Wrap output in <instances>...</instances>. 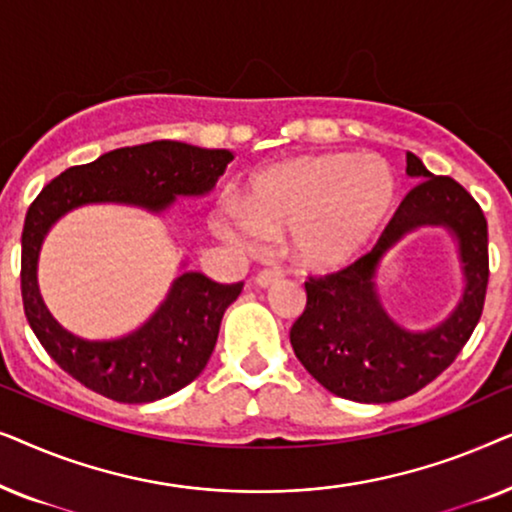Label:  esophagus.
<instances>
[{
	"label": "esophagus",
	"instance_id": "esophagus-1",
	"mask_svg": "<svg viewBox=\"0 0 512 512\" xmlns=\"http://www.w3.org/2000/svg\"><path fill=\"white\" fill-rule=\"evenodd\" d=\"M284 275H282V270H277V268H268V270H261L256 275V284L258 286H270V284H275L277 279H282Z\"/></svg>",
	"mask_w": 512,
	"mask_h": 512
}]
</instances>
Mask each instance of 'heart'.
<instances>
[{
	"instance_id": "b5f03b06",
	"label": "heart",
	"mask_w": 512,
	"mask_h": 512,
	"mask_svg": "<svg viewBox=\"0 0 512 512\" xmlns=\"http://www.w3.org/2000/svg\"><path fill=\"white\" fill-rule=\"evenodd\" d=\"M394 198V172L382 158L328 153L261 174L242 209L216 214L214 228L244 249H254L261 235L289 233L293 261L326 272L361 254L387 221Z\"/></svg>"
}]
</instances>
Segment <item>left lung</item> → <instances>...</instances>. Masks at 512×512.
I'll return each instance as SVG.
<instances>
[{"label":"left lung","instance_id":"obj_1","mask_svg":"<svg viewBox=\"0 0 512 512\" xmlns=\"http://www.w3.org/2000/svg\"><path fill=\"white\" fill-rule=\"evenodd\" d=\"M410 177L422 179L405 195L373 249L347 268L305 282V312L291 326V347L307 373L331 394L359 403H391L436 380L471 338L485 307L489 282L487 219L452 177H433L408 153ZM422 225H445L458 237L467 289L443 325L408 332L391 320L374 289L381 256Z\"/></svg>","mask_w":512,"mask_h":512}]
</instances>
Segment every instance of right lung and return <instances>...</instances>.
<instances>
[{
    "instance_id": "add662e5",
    "label": "right lung",
    "mask_w": 512,
    "mask_h": 512,
    "mask_svg": "<svg viewBox=\"0 0 512 512\" xmlns=\"http://www.w3.org/2000/svg\"><path fill=\"white\" fill-rule=\"evenodd\" d=\"M233 153L184 142L125 146L88 165H74L44 186L27 209L20 256L25 317L58 366L118 403H151L191 384L214 352L226 307L244 282L219 284L188 270L174 279L156 314L128 335L88 340L62 328L48 312L37 284L41 242L55 221L88 202H121L163 212L177 195H205L216 186Z\"/></svg>"
}]
</instances>
